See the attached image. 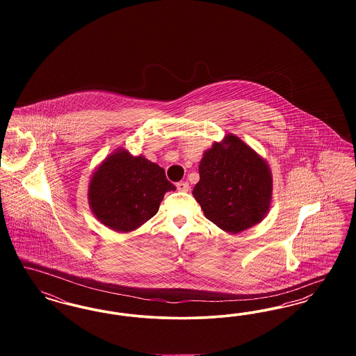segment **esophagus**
I'll return each instance as SVG.
<instances>
[{
    "label": "esophagus",
    "mask_w": 356,
    "mask_h": 356,
    "mask_svg": "<svg viewBox=\"0 0 356 356\" xmlns=\"http://www.w3.org/2000/svg\"><path fill=\"white\" fill-rule=\"evenodd\" d=\"M176 186L180 192H188V189H189V184L186 181H180V183L176 184Z\"/></svg>",
    "instance_id": "esophagus-1"
}]
</instances>
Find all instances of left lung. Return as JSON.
<instances>
[{"label":"left lung","instance_id":"1","mask_svg":"<svg viewBox=\"0 0 356 356\" xmlns=\"http://www.w3.org/2000/svg\"><path fill=\"white\" fill-rule=\"evenodd\" d=\"M193 197L204 216L228 234L243 232L263 220L271 207L268 163L232 134L215 141L199 165Z\"/></svg>","mask_w":356,"mask_h":356}]
</instances>
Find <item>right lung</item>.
Listing matches in <instances>:
<instances>
[{
    "label": "right lung",
    "instance_id": "add662e5",
    "mask_svg": "<svg viewBox=\"0 0 356 356\" xmlns=\"http://www.w3.org/2000/svg\"><path fill=\"white\" fill-rule=\"evenodd\" d=\"M175 189L160 165L118 148L92 173L88 202L97 220L127 234L152 219L164 195Z\"/></svg>",
    "mask_w": 356,
    "mask_h": 356
}]
</instances>
